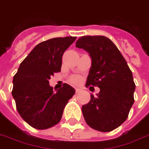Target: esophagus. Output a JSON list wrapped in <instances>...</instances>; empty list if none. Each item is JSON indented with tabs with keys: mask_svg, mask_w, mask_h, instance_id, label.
<instances>
[{
	"mask_svg": "<svg viewBox=\"0 0 149 149\" xmlns=\"http://www.w3.org/2000/svg\"><path fill=\"white\" fill-rule=\"evenodd\" d=\"M80 91H81V89H79V88H76V89H75V92L77 93H79Z\"/></svg>",
	"mask_w": 149,
	"mask_h": 149,
	"instance_id": "obj_1",
	"label": "esophagus"
}]
</instances>
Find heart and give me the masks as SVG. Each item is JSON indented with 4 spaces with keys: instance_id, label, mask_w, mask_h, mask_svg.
Instances as JSON below:
<instances>
[{
    "instance_id": "obj_1",
    "label": "heart",
    "mask_w": 149,
    "mask_h": 149,
    "mask_svg": "<svg viewBox=\"0 0 149 149\" xmlns=\"http://www.w3.org/2000/svg\"><path fill=\"white\" fill-rule=\"evenodd\" d=\"M70 81L71 83L73 84H79L80 82V78L78 77V76H73V77H71L70 79Z\"/></svg>"
}]
</instances>
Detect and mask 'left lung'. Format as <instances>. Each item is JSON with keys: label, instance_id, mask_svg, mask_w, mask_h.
<instances>
[{"label": "left lung", "instance_id": "1", "mask_svg": "<svg viewBox=\"0 0 149 149\" xmlns=\"http://www.w3.org/2000/svg\"><path fill=\"white\" fill-rule=\"evenodd\" d=\"M75 46L89 52L92 59L86 86L100 89L81 107L84 118L96 130L112 131L126 121L134 102L132 71L116 45L106 37H81Z\"/></svg>", "mask_w": 149, "mask_h": 149}]
</instances>
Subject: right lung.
Segmentation results:
<instances>
[{"mask_svg": "<svg viewBox=\"0 0 149 149\" xmlns=\"http://www.w3.org/2000/svg\"><path fill=\"white\" fill-rule=\"evenodd\" d=\"M75 39L55 38L39 43L20 63L13 78L12 94L18 112L35 129L56 125L68 100L75 93L73 87L66 83L53 92L49 81L54 73L60 71L63 52Z\"/></svg>", "mask_w": 149, "mask_h": 149, "instance_id": "1", "label": "right lung"}]
</instances>
